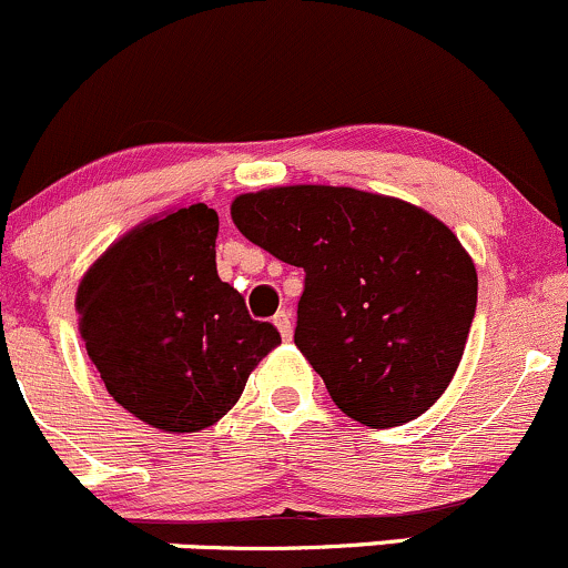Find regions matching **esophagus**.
<instances>
[{"label":"esophagus","instance_id":"obj_1","mask_svg":"<svg viewBox=\"0 0 568 568\" xmlns=\"http://www.w3.org/2000/svg\"><path fill=\"white\" fill-rule=\"evenodd\" d=\"M274 326H277V332L283 339H291V336H294V321H291L288 310H280V313L274 315Z\"/></svg>","mask_w":568,"mask_h":568}]
</instances>
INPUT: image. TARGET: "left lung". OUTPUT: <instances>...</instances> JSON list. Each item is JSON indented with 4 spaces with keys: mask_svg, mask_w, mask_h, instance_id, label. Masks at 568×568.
Returning a JSON list of instances; mask_svg holds the SVG:
<instances>
[{
    "mask_svg": "<svg viewBox=\"0 0 568 568\" xmlns=\"http://www.w3.org/2000/svg\"><path fill=\"white\" fill-rule=\"evenodd\" d=\"M232 217L304 270L294 342L342 413L390 428L445 394L477 310L475 264L445 223L334 185L242 193Z\"/></svg>",
    "mask_w": 568,
    "mask_h": 568,
    "instance_id": "left-lung-1",
    "label": "left lung"
}]
</instances>
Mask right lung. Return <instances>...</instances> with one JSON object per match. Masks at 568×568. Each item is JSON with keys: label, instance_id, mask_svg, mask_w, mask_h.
<instances>
[{"label": "right lung", "instance_id": "obj_1", "mask_svg": "<svg viewBox=\"0 0 568 568\" xmlns=\"http://www.w3.org/2000/svg\"><path fill=\"white\" fill-rule=\"evenodd\" d=\"M217 213L180 207L118 240L78 288V328L110 396L174 434L221 420L280 345L215 270Z\"/></svg>", "mask_w": 568, "mask_h": 568}]
</instances>
